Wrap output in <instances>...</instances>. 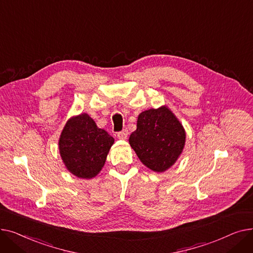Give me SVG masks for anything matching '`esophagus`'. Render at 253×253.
<instances>
[{
	"instance_id": "34e87169",
	"label": "esophagus",
	"mask_w": 253,
	"mask_h": 253,
	"mask_svg": "<svg viewBox=\"0 0 253 253\" xmlns=\"http://www.w3.org/2000/svg\"><path fill=\"white\" fill-rule=\"evenodd\" d=\"M127 136H128V131H127L126 129L118 132V134H117V137H118L119 139H123V140L127 139Z\"/></svg>"
}]
</instances>
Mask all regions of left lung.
<instances>
[{
  "mask_svg": "<svg viewBox=\"0 0 253 253\" xmlns=\"http://www.w3.org/2000/svg\"><path fill=\"white\" fill-rule=\"evenodd\" d=\"M129 143L141 163L155 172L173 166L185 144V130L166 105L139 114Z\"/></svg>",
  "mask_w": 253,
  "mask_h": 253,
  "instance_id": "8db88e82",
  "label": "left lung"
}]
</instances>
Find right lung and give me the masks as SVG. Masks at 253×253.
I'll return each mask as SVG.
<instances>
[{
	"label": "right lung",
	"instance_id": "right-lung-1",
	"mask_svg": "<svg viewBox=\"0 0 253 253\" xmlns=\"http://www.w3.org/2000/svg\"><path fill=\"white\" fill-rule=\"evenodd\" d=\"M114 141V137L98 128L88 114L83 113L72 117L65 123L58 141L59 154L72 174L91 179L104 166Z\"/></svg>",
	"mask_w": 253,
	"mask_h": 253
}]
</instances>
